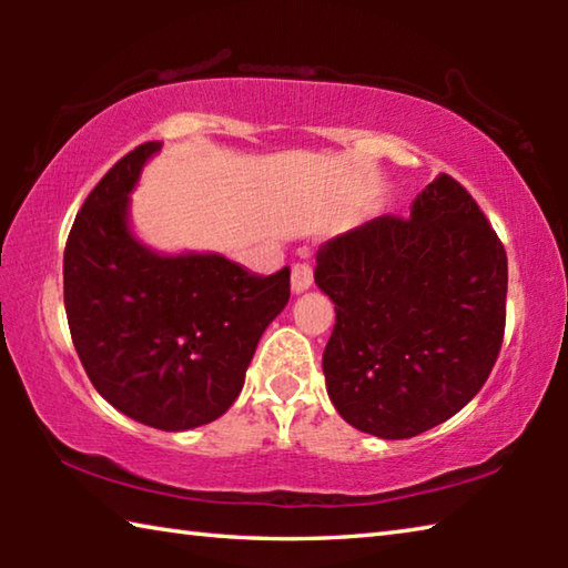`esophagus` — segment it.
Masks as SVG:
<instances>
[{"label": "esophagus", "mask_w": 568, "mask_h": 568, "mask_svg": "<svg viewBox=\"0 0 568 568\" xmlns=\"http://www.w3.org/2000/svg\"><path fill=\"white\" fill-rule=\"evenodd\" d=\"M291 285H293V293H303L307 287L313 285V271L307 263H295L293 265V275H291Z\"/></svg>", "instance_id": "obj_1"}]
</instances>
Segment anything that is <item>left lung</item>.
I'll use <instances>...</instances> for the list:
<instances>
[{
    "instance_id": "left-lung-1",
    "label": "left lung",
    "mask_w": 568,
    "mask_h": 568,
    "mask_svg": "<svg viewBox=\"0 0 568 568\" xmlns=\"http://www.w3.org/2000/svg\"><path fill=\"white\" fill-rule=\"evenodd\" d=\"M315 283L335 303L325 386L363 434L413 438L448 420L501 351L506 250L450 175L426 185L410 217H373L328 240Z\"/></svg>"
}]
</instances>
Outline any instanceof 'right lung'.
Returning <instances> with one entry per match:
<instances>
[{
	"label": "right lung",
	"mask_w": 568,
	"mask_h": 568,
	"mask_svg": "<svg viewBox=\"0 0 568 568\" xmlns=\"http://www.w3.org/2000/svg\"><path fill=\"white\" fill-rule=\"evenodd\" d=\"M160 148L128 152L84 200L64 247V311L104 400L145 426L187 430L233 406L291 297V271L250 275L220 253L162 255L140 243L130 192Z\"/></svg>",
	"instance_id": "obj_1"
}]
</instances>
